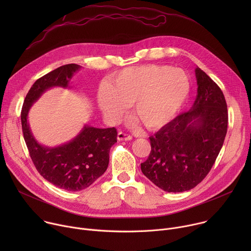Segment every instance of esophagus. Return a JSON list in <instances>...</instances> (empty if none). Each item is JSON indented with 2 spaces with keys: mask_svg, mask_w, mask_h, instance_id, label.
Segmentation results:
<instances>
[{
  "mask_svg": "<svg viewBox=\"0 0 251 251\" xmlns=\"http://www.w3.org/2000/svg\"><path fill=\"white\" fill-rule=\"evenodd\" d=\"M117 139H118L119 141H129V140L132 139V137H131L130 135L125 134V133H123L122 131H120V132H118V134H117Z\"/></svg>",
  "mask_w": 251,
  "mask_h": 251,
  "instance_id": "esophagus-1",
  "label": "esophagus"
}]
</instances>
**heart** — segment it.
Instances as JSON below:
<instances>
[{
  "instance_id": "b5f03b06",
  "label": "heart",
  "mask_w": 251,
  "mask_h": 251,
  "mask_svg": "<svg viewBox=\"0 0 251 251\" xmlns=\"http://www.w3.org/2000/svg\"><path fill=\"white\" fill-rule=\"evenodd\" d=\"M191 93L186 71L169 65L146 64L127 67L101 85L97 104L105 117L119 120L126 107L133 106L136 119L147 129L170 123L180 112Z\"/></svg>"
}]
</instances>
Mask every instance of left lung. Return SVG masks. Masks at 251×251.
I'll use <instances>...</instances> for the list:
<instances>
[{"instance_id":"obj_1","label":"left lung","mask_w":251,"mask_h":251,"mask_svg":"<svg viewBox=\"0 0 251 251\" xmlns=\"http://www.w3.org/2000/svg\"><path fill=\"white\" fill-rule=\"evenodd\" d=\"M198 94L192 108L151 136L141 171L160 189L182 193L199 185L216 162L227 132V106L219 85L196 68Z\"/></svg>"}]
</instances>
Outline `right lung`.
Returning a JSON list of instances; mask_svg holds the SVG:
<instances>
[{
    "instance_id": "obj_1",
    "label": "right lung",
    "mask_w": 251,
    "mask_h": 251,
    "mask_svg": "<svg viewBox=\"0 0 251 251\" xmlns=\"http://www.w3.org/2000/svg\"><path fill=\"white\" fill-rule=\"evenodd\" d=\"M80 65H62L35 81L28 90L21 120L29 156L38 172L59 189L78 192L88 188L107 170L110 148L117 142V131L84 125L73 140L57 147H47L35 140L27 121L31 105L51 87L67 88Z\"/></svg>"
}]
</instances>
